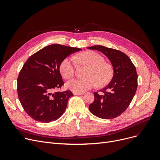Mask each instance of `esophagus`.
<instances>
[{
    "instance_id": "34e87169",
    "label": "esophagus",
    "mask_w": 160,
    "mask_h": 160,
    "mask_svg": "<svg viewBox=\"0 0 160 160\" xmlns=\"http://www.w3.org/2000/svg\"><path fill=\"white\" fill-rule=\"evenodd\" d=\"M73 94L74 95H83V93H78V92H73Z\"/></svg>"
}]
</instances>
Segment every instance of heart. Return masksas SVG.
Wrapping results in <instances>:
<instances>
[{
	"mask_svg": "<svg viewBox=\"0 0 160 160\" xmlns=\"http://www.w3.org/2000/svg\"><path fill=\"white\" fill-rule=\"evenodd\" d=\"M77 63L87 65L84 78H74L66 83V87L74 92L82 93L95 87L102 88L110 82L113 76V69L111 64L105 62L104 56L94 51L82 52L74 58H66L60 64V70L66 79L72 78L76 72Z\"/></svg>",
	"mask_w": 160,
	"mask_h": 160,
	"instance_id": "1",
	"label": "heart"
}]
</instances>
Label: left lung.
<instances>
[{
    "instance_id": "left-lung-1",
    "label": "left lung",
    "mask_w": 160,
    "mask_h": 160,
    "mask_svg": "<svg viewBox=\"0 0 160 160\" xmlns=\"http://www.w3.org/2000/svg\"><path fill=\"white\" fill-rule=\"evenodd\" d=\"M88 48L102 52L110 60L113 68L111 82L100 90L102 94L95 92V100L89 105V110L99 118H115L127 110L135 95L138 88L136 67L127 54L118 50L102 45H95Z\"/></svg>"
}]
</instances>
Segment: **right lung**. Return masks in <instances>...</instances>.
<instances>
[{"mask_svg": "<svg viewBox=\"0 0 160 160\" xmlns=\"http://www.w3.org/2000/svg\"><path fill=\"white\" fill-rule=\"evenodd\" d=\"M81 48L50 45L32 55L24 63L18 78L19 101L33 119L41 122L57 120L66 110L71 91L55 92L64 84L60 72L62 61Z\"/></svg>", "mask_w": 160, "mask_h": 160, "instance_id": "add662e5", "label": "right lung"}]
</instances>
